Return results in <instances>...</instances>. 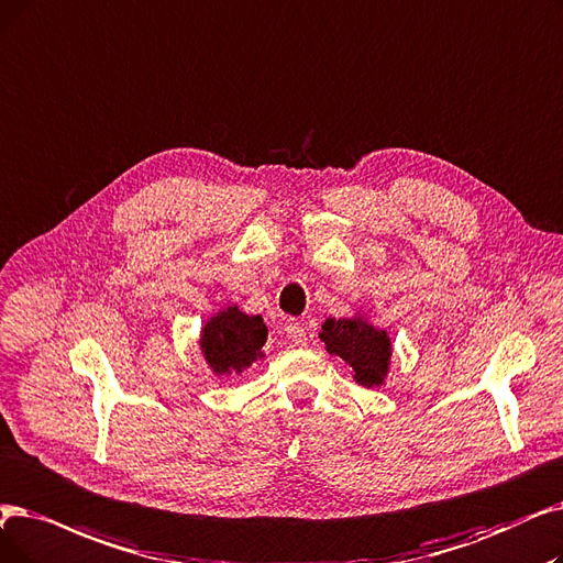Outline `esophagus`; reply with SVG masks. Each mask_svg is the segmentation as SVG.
Listing matches in <instances>:
<instances>
[{"mask_svg": "<svg viewBox=\"0 0 563 563\" xmlns=\"http://www.w3.org/2000/svg\"><path fill=\"white\" fill-rule=\"evenodd\" d=\"M287 338L291 340V345H297V347H306L308 345V333H306V329L301 324L287 327Z\"/></svg>", "mask_w": 563, "mask_h": 563, "instance_id": "esophagus-1", "label": "esophagus"}]
</instances>
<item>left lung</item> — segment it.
<instances>
[{"label": "left lung", "instance_id": "8db88e82", "mask_svg": "<svg viewBox=\"0 0 563 563\" xmlns=\"http://www.w3.org/2000/svg\"><path fill=\"white\" fill-rule=\"evenodd\" d=\"M320 338L327 352L340 356L354 371V379L363 386H379L388 373L390 338L375 329L363 317L352 320H327Z\"/></svg>", "mask_w": 563, "mask_h": 563}]
</instances>
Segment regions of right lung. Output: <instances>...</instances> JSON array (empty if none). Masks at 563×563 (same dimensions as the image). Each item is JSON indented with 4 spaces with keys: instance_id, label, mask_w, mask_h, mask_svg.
<instances>
[{
    "instance_id": "right-lung-1",
    "label": "right lung",
    "mask_w": 563,
    "mask_h": 563,
    "mask_svg": "<svg viewBox=\"0 0 563 563\" xmlns=\"http://www.w3.org/2000/svg\"><path fill=\"white\" fill-rule=\"evenodd\" d=\"M266 324L260 314H246L236 306L221 310L205 324L200 347L216 375L241 373L255 358H262Z\"/></svg>"
}]
</instances>
